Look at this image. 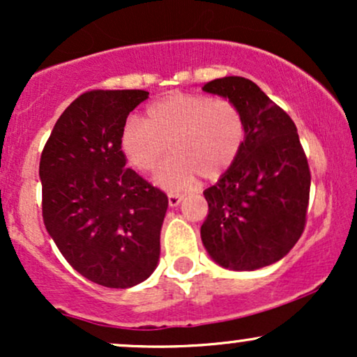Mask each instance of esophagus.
Masks as SVG:
<instances>
[{
  "mask_svg": "<svg viewBox=\"0 0 357 357\" xmlns=\"http://www.w3.org/2000/svg\"><path fill=\"white\" fill-rule=\"evenodd\" d=\"M184 196L181 195V192H169L167 195V199H169V206H178L179 203L183 202Z\"/></svg>",
  "mask_w": 357,
  "mask_h": 357,
  "instance_id": "34e87169",
  "label": "esophagus"
}]
</instances>
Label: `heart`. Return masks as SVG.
<instances>
[{"label": "heart", "instance_id": "obj_1", "mask_svg": "<svg viewBox=\"0 0 357 357\" xmlns=\"http://www.w3.org/2000/svg\"><path fill=\"white\" fill-rule=\"evenodd\" d=\"M247 137L245 117L235 102L206 93L176 92L151 102L144 121L129 117L121 129V149L134 169H159L158 181L171 190L188 186L202 174L218 179L235 165Z\"/></svg>", "mask_w": 357, "mask_h": 357}]
</instances>
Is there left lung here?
Masks as SVG:
<instances>
[{
  "mask_svg": "<svg viewBox=\"0 0 357 357\" xmlns=\"http://www.w3.org/2000/svg\"><path fill=\"white\" fill-rule=\"evenodd\" d=\"M203 90L235 102L247 124L236 162L203 192V245L225 268L267 267L292 250L305 228L310 169L297 127L243 77L211 80Z\"/></svg>",
  "mask_w": 357,
  "mask_h": 357,
  "instance_id": "8db88e82",
  "label": "left lung"
}]
</instances>
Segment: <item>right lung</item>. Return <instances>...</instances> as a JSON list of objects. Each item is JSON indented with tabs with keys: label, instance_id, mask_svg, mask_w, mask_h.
I'll return each instance as SVG.
<instances>
[{
	"label": "right lung",
	"instance_id": "obj_1",
	"mask_svg": "<svg viewBox=\"0 0 357 357\" xmlns=\"http://www.w3.org/2000/svg\"><path fill=\"white\" fill-rule=\"evenodd\" d=\"M146 90H89L65 109L40 158L47 231L80 275L129 289L154 272L165 191L126 166L121 129Z\"/></svg>",
	"mask_w": 357,
	"mask_h": 357
}]
</instances>
